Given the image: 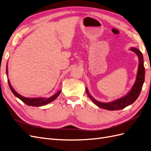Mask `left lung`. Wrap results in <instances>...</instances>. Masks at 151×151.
<instances>
[{
	"instance_id": "1",
	"label": "left lung",
	"mask_w": 151,
	"mask_h": 151,
	"mask_svg": "<svg viewBox=\"0 0 151 151\" xmlns=\"http://www.w3.org/2000/svg\"><path fill=\"white\" fill-rule=\"evenodd\" d=\"M132 52H134L136 55H137L139 60V68L137 72V76L136 81L132 87V88L130 92L128 93L125 96L123 97L120 99L115 100L111 103H101L98 101L97 100L94 99L91 94L89 93L88 89L86 88V93L88 95L89 98L91 99L95 104H96L98 106L107 109V110H118V109H122L127 107L129 105L133 103L135 100L137 99L139 96L141 92L142 88L144 84L145 80V68L144 66V60L143 55L142 53L139 51L138 49L135 48H130Z\"/></svg>"
}]
</instances>
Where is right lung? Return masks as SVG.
Segmentation results:
<instances>
[{
	"label": "right lung",
	"mask_w": 151,
	"mask_h": 151,
	"mask_svg": "<svg viewBox=\"0 0 151 151\" xmlns=\"http://www.w3.org/2000/svg\"><path fill=\"white\" fill-rule=\"evenodd\" d=\"M6 74H7V65L6 67ZM8 81V84L9 86V88L12 91V93L14 94L16 97H17L19 99H20L21 101L26 104L28 106H43V105H45L47 104H48L50 103H51L53 101V100L55 99L59 94L61 93V90H60L57 92L55 94H54L52 96V97H50L48 98H25L22 96L21 95L17 93H16V91L12 88V86L10 84L9 80L7 79Z\"/></svg>",
	"instance_id": "1"
}]
</instances>
